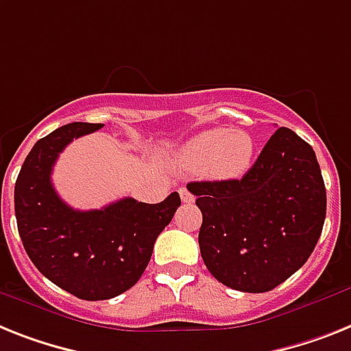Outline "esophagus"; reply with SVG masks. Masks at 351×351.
I'll return each instance as SVG.
<instances>
[{
  "label": "esophagus",
  "mask_w": 351,
  "mask_h": 351,
  "mask_svg": "<svg viewBox=\"0 0 351 351\" xmlns=\"http://www.w3.org/2000/svg\"><path fill=\"white\" fill-rule=\"evenodd\" d=\"M179 195H181L182 202H186V204H192V202L195 201V197L190 193V190H188V188H179Z\"/></svg>",
  "instance_id": "obj_1"
}]
</instances>
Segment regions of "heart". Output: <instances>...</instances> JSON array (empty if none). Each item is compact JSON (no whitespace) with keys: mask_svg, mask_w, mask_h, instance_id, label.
Returning a JSON list of instances; mask_svg holds the SVG:
<instances>
[{"mask_svg":"<svg viewBox=\"0 0 351 351\" xmlns=\"http://www.w3.org/2000/svg\"><path fill=\"white\" fill-rule=\"evenodd\" d=\"M253 136L242 129H210L179 147L173 167L181 170L204 169L208 178L230 181L242 178L253 163Z\"/></svg>","mask_w":351,"mask_h":351,"instance_id":"heart-1","label":"heart"}]
</instances>
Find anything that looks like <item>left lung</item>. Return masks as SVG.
<instances>
[{
    "label": "left lung",
    "mask_w": 351,
    "mask_h": 351,
    "mask_svg": "<svg viewBox=\"0 0 351 351\" xmlns=\"http://www.w3.org/2000/svg\"><path fill=\"white\" fill-rule=\"evenodd\" d=\"M202 213L199 247L226 287L267 292L308 260L326 215L315 152L280 127L242 179L188 182Z\"/></svg>",
    "instance_id": "8db88e82"
}]
</instances>
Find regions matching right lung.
<instances>
[{
	"instance_id": "obj_1",
	"label": "right lung",
	"mask_w": 351,
	"mask_h": 351,
	"mask_svg": "<svg viewBox=\"0 0 351 351\" xmlns=\"http://www.w3.org/2000/svg\"><path fill=\"white\" fill-rule=\"evenodd\" d=\"M104 123L73 121L34 145L14 188L19 237L43 276L80 300H111L141 278L158 234L181 206L179 193L158 204L125 197L102 210L68 206L51 184V170L73 138Z\"/></svg>"
}]
</instances>
